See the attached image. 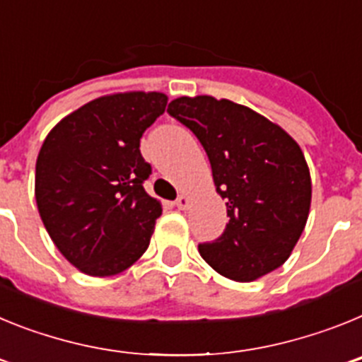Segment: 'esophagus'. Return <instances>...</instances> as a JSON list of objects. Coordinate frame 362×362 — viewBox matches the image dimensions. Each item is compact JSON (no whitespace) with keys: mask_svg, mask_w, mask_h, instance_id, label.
<instances>
[{"mask_svg":"<svg viewBox=\"0 0 362 362\" xmlns=\"http://www.w3.org/2000/svg\"><path fill=\"white\" fill-rule=\"evenodd\" d=\"M175 206H177L179 210H187L188 206H190V197H188L187 194H181V196L177 197V201H175Z\"/></svg>","mask_w":362,"mask_h":362,"instance_id":"obj_1","label":"esophagus"}]
</instances>
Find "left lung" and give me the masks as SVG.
Here are the masks:
<instances>
[{
    "mask_svg": "<svg viewBox=\"0 0 362 362\" xmlns=\"http://www.w3.org/2000/svg\"><path fill=\"white\" fill-rule=\"evenodd\" d=\"M168 114L196 134L226 204V228L199 245L201 257L226 279L250 283L290 257L312 203L308 163L277 123L245 105L212 95L174 99Z\"/></svg>",
    "mask_w": 362,
    "mask_h": 362,
    "instance_id": "8db88e82",
    "label": "left lung"
}]
</instances>
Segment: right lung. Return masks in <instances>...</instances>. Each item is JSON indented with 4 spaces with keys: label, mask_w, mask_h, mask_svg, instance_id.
<instances>
[{
    "label": "right lung",
    "mask_w": 362,
    "mask_h": 362,
    "mask_svg": "<svg viewBox=\"0 0 362 362\" xmlns=\"http://www.w3.org/2000/svg\"><path fill=\"white\" fill-rule=\"evenodd\" d=\"M163 92H116L70 112L36 161L37 212L63 257L92 277L132 267L150 245L161 201L143 181V132L165 112Z\"/></svg>",
    "instance_id": "right-lung-1"
}]
</instances>
